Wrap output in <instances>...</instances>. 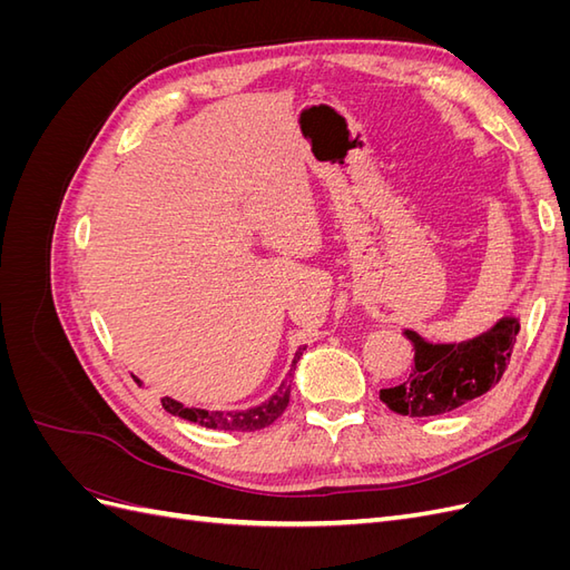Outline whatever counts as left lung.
<instances>
[{"instance_id": "8db88e82", "label": "left lung", "mask_w": 570, "mask_h": 570, "mask_svg": "<svg viewBox=\"0 0 570 570\" xmlns=\"http://www.w3.org/2000/svg\"><path fill=\"white\" fill-rule=\"evenodd\" d=\"M521 323L499 321L490 333L459 344H430L413 331V366L406 381L381 390V400L396 413L428 419L450 413L492 390L509 366Z\"/></svg>"}]
</instances>
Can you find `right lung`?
Returning a JSON list of instances; mask_svg holds the SVG:
<instances>
[{
    "instance_id": "1",
    "label": "right lung",
    "mask_w": 570,
    "mask_h": 570,
    "mask_svg": "<svg viewBox=\"0 0 570 570\" xmlns=\"http://www.w3.org/2000/svg\"><path fill=\"white\" fill-rule=\"evenodd\" d=\"M304 350V347H302ZM302 350L297 352L295 361L302 356ZM292 377H295V366L289 368L287 377L283 381V385L278 387L268 402H264L262 406H254L249 411H204V409H187L174 400L164 396L161 406L174 413V416H180L185 421H193L197 425L212 428V430H228V433H252V430H262L266 425H271L275 419H281L287 404H289V390H292Z\"/></svg>"
}]
</instances>
